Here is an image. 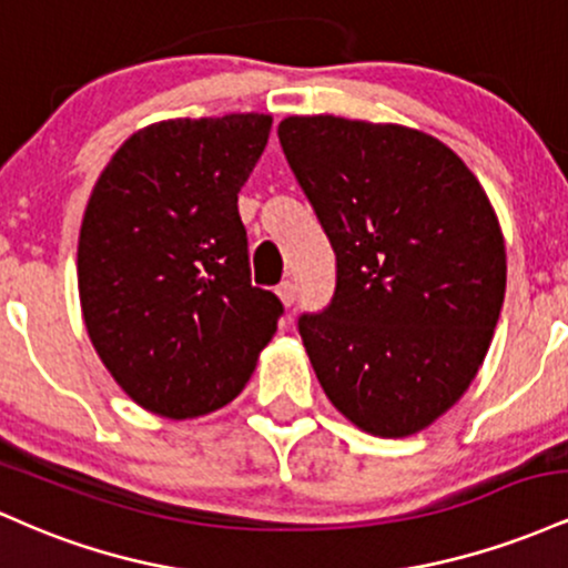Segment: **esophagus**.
I'll list each match as a JSON object with an SVG mask.
<instances>
[{
  "label": "esophagus",
  "mask_w": 568,
  "mask_h": 568,
  "mask_svg": "<svg viewBox=\"0 0 568 568\" xmlns=\"http://www.w3.org/2000/svg\"><path fill=\"white\" fill-rule=\"evenodd\" d=\"M277 296L285 306H293V302H296V283H293V280H285V283H280L277 285Z\"/></svg>",
  "instance_id": "1"
}]
</instances>
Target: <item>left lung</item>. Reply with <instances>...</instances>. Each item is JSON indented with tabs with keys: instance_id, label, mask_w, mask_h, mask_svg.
<instances>
[{
	"instance_id": "obj_1",
	"label": "left lung",
	"mask_w": 568,
	"mask_h": 568,
	"mask_svg": "<svg viewBox=\"0 0 568 568\" xmlns=\"http://www.w3.org/2000/svg\"><path fill=\"white\" fill-rule=\"evenodd\" d=\"M280 146L336 253V288L298 334L334 406L379 438L433 425L484 363L507 262L484 186L403 125L288 116Z\"/></svg>"
}]
</instances>
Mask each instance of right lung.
<instances>
[{
  "label": "right lung",
  "instance_id": "add662e5",
  "mask_svg": "<svg viewBox=\"0 0 568 568\" xmlns=\"http://www.w3.org/2000/svg\"><path fill=\"white\" fill-rule=\"evenodd\" d=\"M270 114L168 120L133 133L95 181L77 251L90 342L152 414L192 419L234 400L283 302L251 285L237 192Z\"/></svg>",
  "mask_w": 568,
  "mask_h": 568
}]
</instances>
